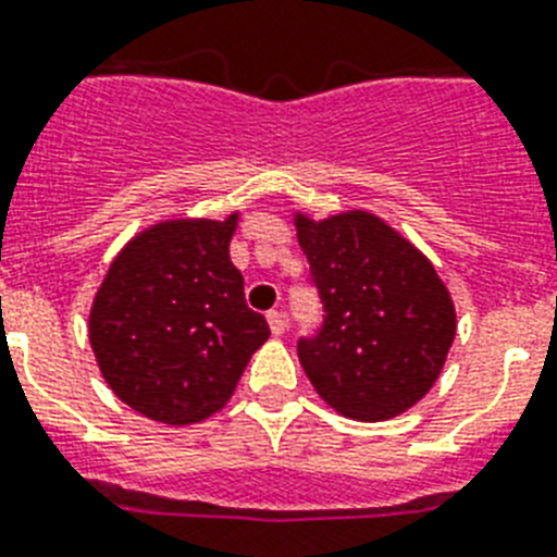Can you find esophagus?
Here are the masks:
<instances>
[{
    "label": "esophagus",
    "instance_id": "34e87169",
    "mask_svg": "<svg viewBox=\"0 0 557 557\" xmlns=\"http://www.w3.org/2000/svg\"><path fill=\"white\" fill-rule=\"evenodd\" d=\"M268 324H270V333L273 335H282L284 330H287V319H284V312H278V310L268 312Z\"/></svg>",
    "mask_w": 557,
    "mask_h": 557
}]
</instances>
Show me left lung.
Returning <instances> with one entry per match:
<instances>
[{
	"label": "left lung",
	"mask_w": 557,
	"mask_h": 557,
	"mask_svg": "<svg viewBox=\"0 0 557 557\" xmlns=\"http://www.w3.org/2000/svg\"><path fill=\"white\" fill-rule=\"evenodd\" d=\"M321 298V327L298 338L315 393L347 418L410 410L438 379L455 338L449 293L430 261L375 215L296 219Z\"/></svg>",
	"instance_id": "1"
}]
</instances>
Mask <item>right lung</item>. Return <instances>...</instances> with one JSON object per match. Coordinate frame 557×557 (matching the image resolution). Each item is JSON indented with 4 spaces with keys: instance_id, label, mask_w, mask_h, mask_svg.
Masks as SVG:
<instances>
[{
    "instance_id": "obj_1",
    "label": "right lung",
    "mask_w": 557,
    "mask_h": 557,
    "mask_svg": "<svg viewBox=\"0 0 557 557\" xmlns=\"http://www.w3.org/2000/svg\"><path fill=\"white\" fill-rule=\"evenodd\" d=\"M227 222H164L110 264L90 344L110 389L141 416L193 424L222 410L270 327L245 301Z\"/></svg>"
}]
</instances>
